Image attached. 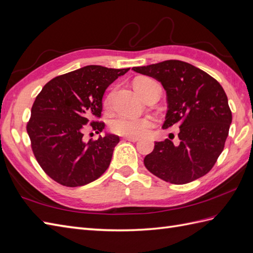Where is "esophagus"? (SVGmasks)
I'll use <instances>...</instances> for the list:
<instances>
[{"mask_svg": "<svg viewBox=\"0 0 253 253\" xmlns=\"http://www.w3.org/2000/svg\"><path fill=\"white\" fill-rule=\"evenodd\" d=\"M123 140L130 141V142H137V141H139V138H137V137H124V138H123Z\"/></svg>", "mask_w": 253, "mask_h": 253, "instance_id": "34e87169", "label": "esophagus"}]
</instances>
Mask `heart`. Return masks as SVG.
Here are the masks:
<instances>
[{
	"label": "heart",
	"instance_id": "obj_1",
	"mask_svg": "<svg viewBox=\"0 0 253 253\" xmlns=\"http://www.w3.org/2000/svg\"><path fill=\"white\" fill-rule=\"evenodd\" d=\"M152 79H148L145 77H140L135 79L133 82V86H141ZM110 98L106 99V103L108 105ZM154 126V120L150 116H142V118H134V116L129 115H119L111 121L110 128L115 133L121 135H128V137H141V135L146 134L150 129Z\"/></svg>",
	"mask_w": 253,
	"mask_h": 253
}]
</instances>
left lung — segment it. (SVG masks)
Segmentation results:
<instances>
[{
    "label": "left lung",
    "instance_id": "8db88e82",
    "mask_svg": "<svg viewBox=\"0 0 253 253\" xmlns=\"http://www.w3.org/2000/svg\"><path fill=\"white\" fill-rule=\"evenodd\" d=\"M159 81L167 93L164 129L178 127L179 143L156 142L146 169L171 184H187L209 173L222 153L232 123L228 97L205 71L177 60L132 67Z\"/></svg>",
    "mask_w": 253,
    "mask_h": 253
}]
</instances>
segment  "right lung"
Returning a JSON list of instances; mask_svg holds the SVG:
<instances>
[{
  "label": "right lung",
  "instance_id": "right-lung-1",
  "mask_svg": "<svg viewBox=\"0 0 253 253\" xmlns=\"http://www.w3.org/2000/svg\"><path fill=\"white\" fill-rule=\"evenodd\" d=\"M130 68L114 69L88 65L50 80L37 95L27 130L42 169L56 183L83 186L100 177L111 163L119 135L106 133L88 142L83 131L90 125L99 133L107 87Z\"/></svg>",
  "mask_w": 253,
  "mask_h": 253
}]
</instances>
